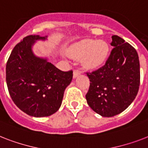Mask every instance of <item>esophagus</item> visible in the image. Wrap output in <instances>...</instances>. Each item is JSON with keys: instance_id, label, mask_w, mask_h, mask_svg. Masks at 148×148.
<instances>
[{"instance_id": "obj_1", "label": "esophagus", "mask_w": 148, "mask_h": 148, "mask_svg": "<svg viewBox=\"0 0 148 148\" xmlns=\"http://www.w3.org/2000/svg\"><path fill=\"white\" fill-rule=\"evenodd\" d=\"M80 74V72L78 70H74V73H73V77H74V78H76L77 77H78L79 75Z\"/></svg>"}]
</instances>
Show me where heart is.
Returning a JSON list of instances; mask_svg holds the SVG:
<instances>
[{"label":"heart","instance_id":"b5f03b06","mask_svg":"<svg viewBox=\"0 0 148 148\" xmlns=\"http://www.w3.org/2000/svg\"><path fill=\"white\" fill-rule=\"evenodd\" d=\"M109 48L104 41L85 39L72 47L69 55L75 59H82L84 65L89 69H94L105 63L109 55Z\"/></svg>","mask_w":148,"mask_h":148}]
</instances>
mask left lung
<instances>
[{
	"mask_svg": "<svg viewBox=\"0 0 148 148\" xmlns=\"http://www.w3.org/2000/svg\"><path fill=\"white\" fill-rule=\"evenodd\" d=\"M111 51L103 67L86 73L89 106L103 117L121 113L136 97L140 86L138 55L132 45L118 36H112Z\"/></svg>",
	"mask_w": 148,
	"mask_h": 148,
	"instance_id": "1",
	"label": "left lung"
}]
</instances>
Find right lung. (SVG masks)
Instances as JSON below:
<instances>
[{
	"mask_svg": "<svg viewBox=\"0 0 148 148\" xmlns=\"http://www.w3.org/2000/svg\"><path fill=\"white\" fill-rule=\"evenodd\" d=\"M45 37L28 36L17 43L6 65L8 91L16 106L29 116L45 117L62 105L64 90L73 77L72 70L62 71L46 58L36 57L32 46Z\"/></svg>",
	"mask_w": 148,
	"mask_h": 148,
	"instance_id": "1",
	"label": "right lung"
}]
</instances>
